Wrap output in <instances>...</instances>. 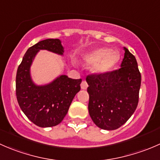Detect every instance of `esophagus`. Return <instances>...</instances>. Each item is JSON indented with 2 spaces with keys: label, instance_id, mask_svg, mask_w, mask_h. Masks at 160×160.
<instances>
[{
  "label": "esophagus",
  "instance_id": "34e87169",
  "mask_svg": "<svg viewBox=\"0 0 160 160\" xmlns=\"http://www.w3.org/2000/svg\"><path fill=\"white\" fill-rule=\"evenodd\" d=\"M80 87H81V89L86 90L87 88H88V83L85 81V80H83V81L81 83V84H80Z\"/></svg>",
  "mask_w": 160,
  "mask_h": 160
}]
</instances>
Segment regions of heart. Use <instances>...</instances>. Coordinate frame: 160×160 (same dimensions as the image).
Returning <instances> with one entry per match:
<instances>
[{
  "label": "heart",
  "instance_id": "heart-1",
  "mask_svg": "<svg viewBox=\"0 0 160 160\" xmlns=\"http://www.w3.org/2000/svg\"><path fill=\"white\" fill-rule=\"evenodd\" d=\"M120 60V55L108 48H99L86 53L83 62L86 65L93 64L91 70L96 74H105L114 68Z\"/></svg>",
  "mask_w": 160,
  "mask_h": 160
}]
</instances>
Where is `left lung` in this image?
<instances>
[{"label": "left lung", "mask_w": 160, "mask_h": 160, "mask_svg": "<svg viewBox=\"0 0 160 160\" xmlns=\"http://www.w3.org/2000/svg\"><path fill=\"white\" fill-rule=\"evenodd\" d=\"M124 50L120 69L105 74H90L86 78L90 116L101 129L120 128L138 105L141 73L135 56L125 47Z\"/></svg>", "instance_id": "8db88e82"}]
</instances>
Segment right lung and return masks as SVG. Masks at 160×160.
Returning a JSON list of instances; mask_svg holds the SVG:
<instances>
[{"instance_id":"right-lung-1","label":"right lung","mask_w":160,"mask_h":160,"mask_svg":"<svg viewBox=\"0 0 160 160\" xmlns=\"http://www.w3.org/2000/svg\"><path fill=\"white\" fill-rule=\"evenodd\" d=\"M41 49L63 55L59 39L48 38L27 50L18 68L16 97L21 109L35 125L42 128L59 125L68 112L72 99L80 91L81 79L74 80L61 75L46 85L38 86L32 81L30 67Z\"/></svg>"}]
</instances>
